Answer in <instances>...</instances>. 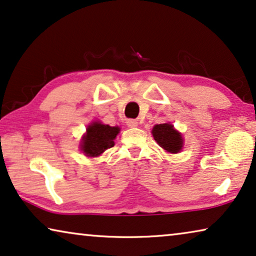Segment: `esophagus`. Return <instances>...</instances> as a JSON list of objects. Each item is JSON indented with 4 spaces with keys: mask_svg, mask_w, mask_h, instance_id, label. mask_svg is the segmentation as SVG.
<instances>
[{
    "mask_svg": "<svg viewBox=\"0 0 256 256\" xmlns=\"http://www.w3.org/2000/svg\"><path fill=\"white\" fill-rule=\"evenodd\" d=\"M126 125L128 128H136V126H138V122L134 120H128Z\"/></svg>",
    "mask_w": 256,
    "mask_h": 256,
    "instance_id": "esophagus-1",
    "label": "esophagus"
}]
</instances>
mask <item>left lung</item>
<instances>
[{"label": "left lung", "instance_id": "1", "mask_svg": "<svg viewBox=\"0 0 256 256\" xmlns=\"http://www.w3.org/2000/svg\"><path fill=\"white\" fill-rule=\"evenodd\" d=\"M152 134L158 146L171 154H177L180 152L184 144L182 134L170 123L155 125L152 130Z\"/></svg>", "mask_w": 256, "mask_h": 256}]
</instances>
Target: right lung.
Instances as JSON below:
<instances>
[{"label": "right lung", "instance_id": "1", "mask_svg": "<svg viewBox=\"0 0 256 256\" xmlns=\"http://www.w3.org/2000/svg\"><path fill=\"white\" fill-rule=\"evenodd\" d=\"M118 126H109L101 122H93L86 128V133L82 136L80 150L90 158H96L106 150L114 147V140L120 133Z\"/></svg>", "mask_w": 256, "mask_h": 256}]
</instances>
